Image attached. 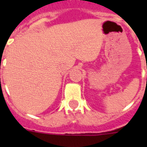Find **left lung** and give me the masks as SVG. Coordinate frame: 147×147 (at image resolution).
Here are the masks:
<instances>
[{
  "instance_id": "1",
  "label": "left lung",
  "mask_w": 147,
  "mask_h": 147,
  "mask_svg": "<svg viewBox=\"0 0 147 147\" xmlns=\"http://www.w3.org/2000/svg\"><path fill=\"white\" fill-rule=\"evenodd\" d=\"M146 80H147V79H146Z\"/></svg>"
}]
</instances>
